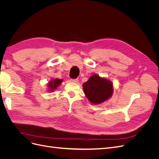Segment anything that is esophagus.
Returning a JSON list of instances; mask_svg holds the SVG:
<instances>
[{"label": "esophagus", "instance_id": "esophagus-1", "mask_svg": "<svg viewBox=\"0 0 159 159\" xmlns=\"http://www.w3.org/2000/svg\"><path fill=\"white\" fill-rule=\"evenodd\" d=\"M71 81H73V82H75V83H78L79 80L78 78H75V79H71Z\"/></svg>", "mask_w": 159, "mask_h": 159}]
</instances>
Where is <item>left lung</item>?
Here are the masks:
<instances>
[{"mask_svg":"<svg viewBox=\"0 0 159 159\" xmlns=\"http://www.w3.org/2000/svg\"><path fill=\"white\" fill-rule=\"evenodd\" d=\"M86 97L91 103L99 104L109 99L113 93L112 83L107 79L93 75L83 84Z\"/></svg>","mask_w":159,"mask_h":159,"instance_id":"8db88e82","label":"left lung"}]
</instances>
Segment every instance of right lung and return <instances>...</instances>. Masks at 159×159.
Listing matches in <instances>:
<instances>
[{
	"mask_svg": "<svg viewBox=\"0 0 159 159\" xmlns=\"http://www.w3.org/2000/svg\"><path fill=\"white\" fill-rule=\"evenodd\" d=\"M62 80H59V79H55L54 80H52L50 81V83L48 84V87L50 89V90L52 91L53 90H54L57 88V86H59V85L61 83Z\"/></svg>",
	"mask_w": 159,
	"mask_h": 159,
	"instance_id": "1",
	"label": "right lung"
}]
</instances>
